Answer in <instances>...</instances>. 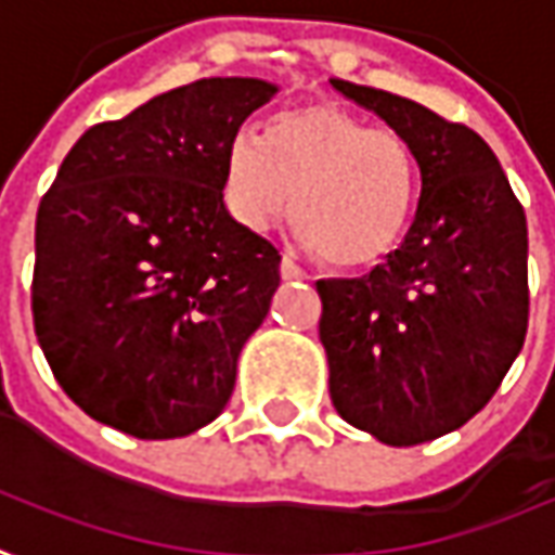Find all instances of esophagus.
<instances>
[{"mask_svg":"<svg viewBox=\"0 0 555 555\" xmlns=\"http://www.w3.org/2000/svg\"><path fill=\"white\" fill-rule=\"evenodd\" d=\"M279 273H282V279H288V282H292V279H307V273H304V267L297 263L292 251H285V255H282V263H279Z\"/></svg>","mask_w":555,"mask_h":555,"instance_id":"esophagus-1","label":"esophagus"}]
</instances>
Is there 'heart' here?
Returning <instances> with one entry per match:
<instances>
[{
    "mask_svg": "<svg viewBox=\"0 0 555 555\" xmlns=\"http://www.w3.org/2000/svg\"><path fill=\"white\" fill-rule=\"evenodd\" d=\"M223 196L251 230H267L291 208L292 223L315 258L340 267H372L409 230L417 202V159L392 128L335 104L282 113L267 144L240 131L227 153Z\"/></svg>",
    "mask_w": 555,
    "mask_h": 555,
    "instance_id": "b5f03b06",
    "label": "heart"
}]
</instances>
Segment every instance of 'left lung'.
<instances>
[{
	"instance_id": "8db88e82",
	"label": "left lung",
	"mask_w": 555,
	"mask_h": 555,
	"mask_svg": "<svg viewBox=\"0 0 555 555\" xmlns=\"http://www.w3.org/2000/svg\"><path fill=\"white\" fill-rule=\"evenodd\" d=\"M414 150L421 199L402 245L359 279H319V340L337 414L384 446L464 427L528 332V227L504 168L467 125L332 79Z\"/></svg>"
}]
</instances>
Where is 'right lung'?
<instances>
[{
  "instance_id": "right-lung-1",
  "label": "right lung",
  "mask_w": 555,
  "mask_h": 555,
  "mask_svg": "<svg viewBox=\"0 0 555 555\" xmlns=\"http://www.w3.org/2000/svg\"><path fill=\"white\" fill-rule=\"evenodd\" d=\"M279 88L199 79L73 144L36 215L33 325L88 417L178 439L218 417L279 288L267 242L223 205L227 153Z\"/></svg>"
}]
</instances>
